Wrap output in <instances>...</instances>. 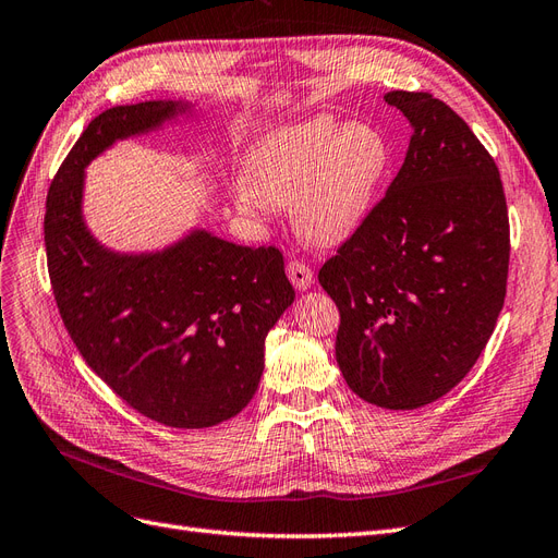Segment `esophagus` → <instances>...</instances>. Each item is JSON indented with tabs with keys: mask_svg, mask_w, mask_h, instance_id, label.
Masks as SVG:
<instances>
[{
	"mask_svg": "<svg viewBox=\"0 0 558 558\" xmlns=\"http://www.w3.org/2000/svg\"><path fill=\"white\" fill-rule=\"evenodd\" d=\"M286 275H289L291 283L295 286L298 291H307L310 286L314 283V272L300 260H289V265H286Z\"/></svg>",
	"mask_w": 558,
	"mask_h": 558,
	"instance_id": "obj_1",
	"label": "esophagus"
}]
</instances>
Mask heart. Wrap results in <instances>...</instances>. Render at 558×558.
Here are the masks:
<instances>
[{"label": "heart", "mask_w": 558, "mask_h": 558, "mask_svg": "<svg viewBox=\"0 0 558 558\" xmlns=\"http://www.w3.org/2000/svg\"><path fill=\"white\" fill-rule=\"evenodd\" d=\"M388 160L379 130L316 116L265 134L248 150L246 179L234 183L232 199L256 223H267L275 207L293 209L310 244L337 246L367 221Z\"/></svg>", "instance_id": "heart-1"}]
</instances>
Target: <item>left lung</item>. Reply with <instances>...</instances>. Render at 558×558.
<instances>
[{"label": "left lung", "instance_id": "obj_1", "mask_svg": "<svg viewBox=\"0 0 558 558\" xmlns=\"http://www.w3.org/2000/svg\"><path fill=\"white\" fill-rule=\"evenodd\" d=\"M384 99L414 130L408 156L318 283L340 310L335 356L351 391L416 410L449 393L492 337L510 223L498 167L459 113L428 93Z\"/></svg>", "mask_w": 558, "mask_h": 558}]
</instances>
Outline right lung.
I'll list each match as a JSON object with an SVG mask.
<instances>
[{
	"instance_id": "1",
	"label": "right lung",
	"mask_w": 558,
	"mask_h": 558,
	"mask_svg": "<svg viewBox=\"0 0 558 558\" xmlns=\"http://www.w3.org/2000/svg\"><path fill=\"white\" fill-rule=\"evenodd\" d=\"M191 109L154 99L95 116L50 183L44 218L50 286L83 361L132 410L172 428H209L246 408L265 337L295 300L275 246L197 228L162 251L121 253L88 230L86 167Z\"/></svg>"
}]
</instances>
